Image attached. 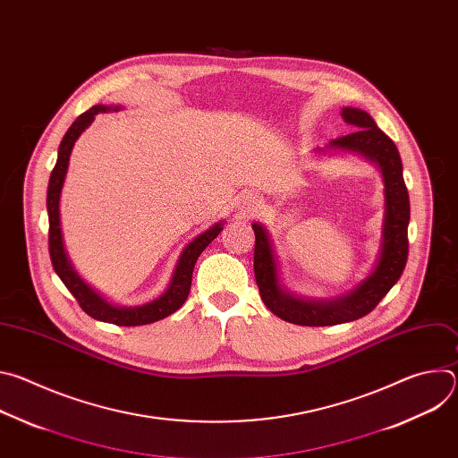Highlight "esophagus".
I'll use <instances>...</instances> for the list:
<instances>
[{"instance_id":"obj_1","label":"esophagus","mask_w":458,"mask_h":458,"mask_svg":"<svg viewBox=\"0 0 458 458\" xmlns=\"http://www.w3.org/2000/svg\"><path fill=\"white\" fill-rule=\"evenodd\" d=\"M239 207H241L242 210H257L260 205H259L257 195H253V193H244V195H241Z\"/></svg>"}]
</instances>
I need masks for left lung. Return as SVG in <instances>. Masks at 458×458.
I'll return each mask as SVG.
<instances>
[{
	"label": "left lung",
	"instance_id": "obj_1",
	"mask_svg": "<svg viewBox=\"0 0 458 458\" xmlns=\"http://www.w3.org/2000/svg\"><path fill=\"white\" fill-rule=\"evenodd\" d=\"M346 123L357 126L355 132L337 138L332 148L353 150L378 163L386 186V217L384 239L377 268L353 292L334 301H302L279 288L277 267L267 230L251 225L255 232L253 272L259 293L267 308L279 318L301 326H334L357 320L368 315L386 293L401 279L408 260V225H410V195L403 177L401 154L375 121L359 108H343Z\"/></svg>",
	"mask_w": 458,
	"mask_h": 458
}]
</instances>
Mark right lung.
I'll return each mask as SVG.
<instances>
[{
	"label": "right lung",
	"instance_id": "obj_1",
	"mask_svg": "<svg viewBox=\"0 0 458 458\" xmlns=\"http://www.w3.org/2000/svg\"><path fill=\"white\" fill-rule=\"evenodd\" d=\"M106 110H108L106 106L96 105L90 110L83 112L72 123V126L67 130V134H64L61 140V145L57 150V161L50 174L48 191H47L48 251H50V260H52V267H54L55 274L59 276L63 284L69 288V292L76 297V301L80 302L81 310L87 315H90L92 318L103 320V322L117 324V326H143V324H150V322H156V320H161V318L172 315L184 304V301L190 293V286H191V274H193L195 260L199 259L203 250L221 233L223 225L219 223V225L212 226L199 237H195L182 250L168 290L159 299H156L148 304L136 306V308H117V306L105 302L90 286H87L81 281V277L74 272L67 253H64L61 225H59V193L63 188L64 174H67V168H69V157H71L76 140L80 138L83 130L94 121L96 114H101Z\"/></svg>",
	"mask_w": 458,
	"mask_h": 458
}]
</instances>
